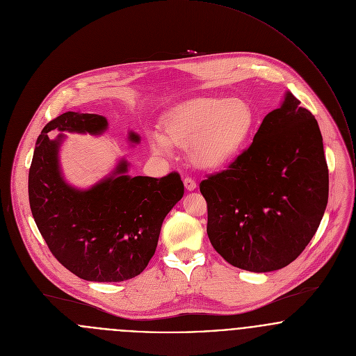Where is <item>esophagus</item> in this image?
Segmentation results:
<instances>
[{"label": "esophagus", "instance_id": "1", "mask_svg": "<svg viewBox=\"0 0 356 356\" xmlns=\"http://www.w3.org/2000/svg\"><path fill=\"white\" fill-rule=\"evenodd\" d=\"M184 185H185V188H186L188 191H195V189L197 188L196 181H195V179H192V178H189V177L184 179Z\"/></svg>", "mask_w": 356, "mask_h": 356}]
</instances>
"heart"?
I'll list each match as a JSON object with an SVG mask.
<instances>
[{"mask_svg":"<svg viewBox=\"0 0 356 356\" xmlns=\"http://www.w3.org/2000/svg\"><path fill=\"white\" fill-rule=\"evenodd\" d=\"M251 106L240 99L206 97L170 109L161 120V135H152V149L167 153L170 145L186 146L199 168L217 171L232 164L254 131Z\"/></svg>","mask_w":356,"mask_h":356,"instance_id":"obj_1","label":"heart"}]
</instances>
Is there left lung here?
<instances>
[{
    "instance_id": "left-lung-1",
    "label": "left lung",
    "mask_w": 356,
    "mask_h": 356,
    "mask_svg": "<svg viewBox=\"0 0 356 356\" xmlns=\"http://www.w3.org/2000/svg\"><path fill=\"white\" fill-rule=\"evenodd\" d=\"M207 235L231 265L270 272L316 234L329 199L323 139L314 115L287 92L228 170L200 182Z\"/></svg>"
}]
</instances>
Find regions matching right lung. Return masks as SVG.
<instances>
[{"instance_id": "right-lung-1", "label": "right lung", "mask_w": 356, "mask_h": 356, "mask_svg": "<svg viewBox=\"0 0 356 356\" xmlns=\"http://www.w3.org/2000/svg\"><path fill=\"white\" fill-rule=\"evenodd\" d=\"M108 120L66 112L51 120L37 139L29 171V202L37 228L54 257L90 282H124L139 275L153 257L161 224L184 196L178 172L163 178L129 177L120 160L111 174L90 189L70 186L59 167L63 135L54 129L99 135ZM129 140L139 142L135 132Z\"/></svg>"}]
</instances>
